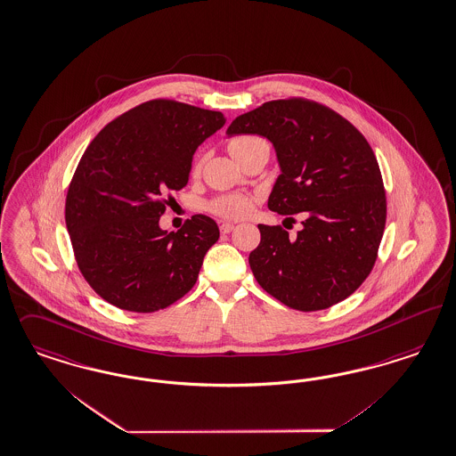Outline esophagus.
<instances>
[{
    "instance_id": "1",
    "label": "esophagus",
    "mask_w": 456,
    "mask_h": 456,
    "mask_svg": "<svg viewBox=\"0 0 456 456\" xmlns=\"http://www.w3.org/2000/svg\"><path fill=\"white\" fill-rule=\"evenodd\" d=\"M235 230V224L233 223H223L220 226V232L223 235H226V233H232Z\"/></svg>"
}]
</instances>
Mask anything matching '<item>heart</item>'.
<instances>
[{"mask_svg": "<svg viewBox=\"0 0 456 456\" xmlns=\"http://www.w3.org/2000/svg\"><path fill=\"white\" fill-rule=\"evenodd\" d=\"M258 142H264V140H260L256 136H235L228 142V152L233 155V159H236L240 153ZM208 209L221 218L238 220L250 213L252 201L248 196H243V194H224V196H218L213 201H209Z\"/></svg>", "mask_w": 456, "mask_h": 456, "instance_id": "1", "label": "heart"}]
</instances>
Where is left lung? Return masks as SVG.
Listing matches in <instances>:
<instances>
[{"label":"left lung","instance_id":"1","mask_svg":"<svg viewBox=\"0 0 456 456\" xmlns=\"http://www.w3.org/2000/svg\"><path fill=\"white\" fill-rule=\"evenodd\" d=\"M226 135L273 145L281 175L269 196L279 215L304 213L303 230L258 224L248 264L256 282L292 309L320 311L367 279L386 228V191L369 142L333 110L290 98L240 115Z\"/></svg>","mask_w":456,"mask_h":456}]
</instances>
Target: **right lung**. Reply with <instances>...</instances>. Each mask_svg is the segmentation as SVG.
<instances>
[{
	"instance_id": "1",
	"label": "right lung",
	"mask_w": 456,
	"mask_h": 456,
	"mask_svg": "<svg viewBox=\"0 0 456 456\" xmlns=\"http://www.w3.org/2000/svg\"><path fill=\"white\" fill-rule=\"evenodd\" d=\"M224 123L221 111L153 100L89 143L69 186L66 224L79 270L104 301L153 313L196 284L218 224L194 215L167 232L159 221L167 192L186 186L198 147Z\"/></svg>"
}]
</instances>
